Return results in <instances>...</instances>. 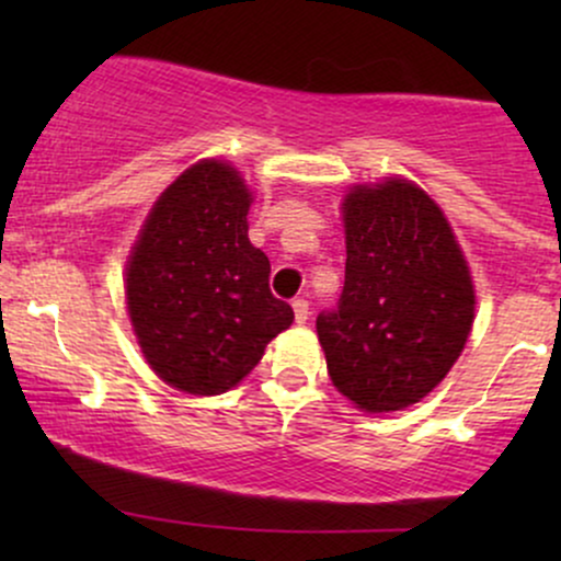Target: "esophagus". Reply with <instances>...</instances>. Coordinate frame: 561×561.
<instances>
[{"mask_svg": "<svg viewBox=\"0 0 561 561\" xmlns=\"http://www.w3.org/2000/svg\"><path fill=\"white\" fill-rule=\"evenodd\" d=\"M293 311H295V321H298V324H306L308 317H311V306H308L306 298H295Z\"/></svg>", "mask_w": 561, "mask_h": 561, "instance_id": "esophagus-1", "label": "esophagus"}]
</instances>
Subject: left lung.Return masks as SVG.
<instances>
[{"mask_svg": "<svg viewBox=\"0 0 561 561\" xmlns=\"http://www.w3.org/2000/svg\"><path fill=\"white\" fill-rule=\"evenodd\" d=\"M345 287L317 317L334 388L382 414L420 403L465 351L474 287L435 199L405 179L353 186L343 203Z\"/></svg>", "mask_w": 561, "mask_h": 561, "instance_id": "left-lung-1", "label": "left lung"}]
</instances>
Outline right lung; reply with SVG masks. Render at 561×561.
Here are the masks:
<instances>
[{
	"instance_id": "1",
	"label": "right lung",
	"mask_w": 561,
	"mask_h": 561,
	"mask_svg": "<svg viewBox=\"0 0 561 561\" xmlns=\"http://www.w3.org/2000/svg\"><path fill=\"white\" fill-rule=\"evenodd\" d=\"M253 195L240 171L199 160L152 205L126 263L141 353L171 388L218 396L261 362L295 313L268 289L272 263L248 240Z\"/></svg>"
}]
</instances>
